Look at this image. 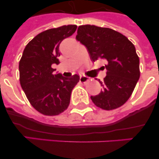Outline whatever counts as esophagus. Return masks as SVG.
<instances>
[{"label": "esophagus", "instance_id": "34e87169", "mask_svg": "<svg viewBox=\"0 0 159 159\" xmlns=\"http://www.w3.org/2000/svg\"><path fill=\"white\" fill-rule=\"evenodd\" d=\"M89 80V78H88V77H86V76H84V75H82V76L80 77V81L82 83L87 82Z\"/></svg>", "mask_w": 159, "mask_h": 159}]
</instances>
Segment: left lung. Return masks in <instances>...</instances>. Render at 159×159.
Masks as SVG:
<instances>
[{"label":"left lung","instance_id":"8db88e82","mask_svg":"<svg viewBox=\"0 0 159 159\" xmlns=\"http://www.w3.org/2000/svg\"><path fill=\"white\" fill-rule=\"evenodd\" d=\"M77 34L76 39L85 46L91 61H107L106 77L103 82L98 80L103 89L91 99L104 110L119 108L129 100L140 77L134 44L122 34L108 28L81 25Z\"/></svg>","mask_w":159,"mask_h":159}]
</instances>
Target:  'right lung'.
Here are the masks:
<instances>
[{
	"label": "right lung",
	"mask_w": 159,
	"mask_h": 159,
	"mask_svg": "<svg viewBox=\"0 0 159 159\" xmlns=\"http://www.w3.org/2000/svg\"><path fill=\"white\" fill-rule=\"evenodd\" d=\"M77 25H64L38 34L28 43L19 62L20 83L30 105L44 115H57L68 108L72 89L79 75L65 78L54 75L53 64H59V46L71 36Z\"/></svg>",
	"instance_id": "right-lung-1"
}]
</instances>
